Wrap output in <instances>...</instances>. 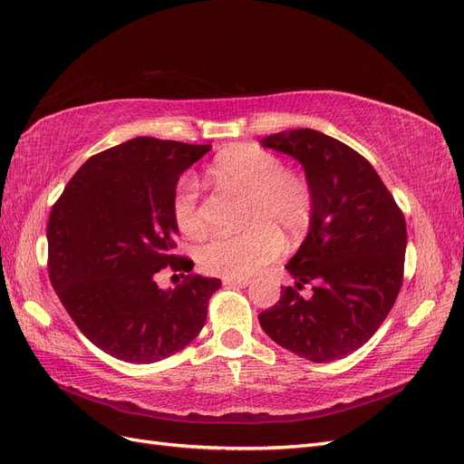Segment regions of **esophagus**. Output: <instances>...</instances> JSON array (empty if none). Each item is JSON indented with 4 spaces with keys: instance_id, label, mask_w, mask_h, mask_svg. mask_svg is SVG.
Returning a JSON list of instances; mask_svg holds the SVG:
<instances>
[{
    "instance_id": "34e87169",
    "label": "esophagus",
    "mask_w": 464,
    "mask_h": 464,
    "mask_svg": "<svg viewBox=\"0 0 464 464\" xmlns=\"http://www.w3.org/2000/svg\"><path fill=\"white\" fill-rule=\"evenodd\" d=\"M224 286H240V288H246L249 285L247 278H224L222 280Z\"/></svg>"
}]
</instances>
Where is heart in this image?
<instances>
[{
    "instance_id": "1",
    "label": "heart",
    "mask_w": 464,
    "mask_h": 464,
    "mask_svg": "<svg viewBox=\"0 0 464 464\" xmlns=\"http://www.w3.org/2000/svg\"><path fill=\"white\" fill-rule=\"evenodd\" d=\"M210 176L220 186L247 195L244 222L249 227L232 236H215L198 251L201 269L208 275L242 278L257 273L280 254V236L300 237L312 220V191L300 176L288 174L283 160L254 145L220 152ZM198 184L184 178L176 191L172 213L186 236L203 232Z\"/></svg>"
}]
</instances>
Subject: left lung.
Returning a JSON list of instances; mask_svg holds the SVG:
<instances>
[{"label": "left lung", "instance_id": "left-lung-1", "mask_svg": "<svg viewBox=\"0 0 464 464\" xmlns=\"http://www.w3.org/2000/svg\"><path fill=\"white\" fill-rule=\"evenodd\" d=\"M261 147L302 164L312 191V220L286 265L288 286L259 314L263 331L290 353L317 363L366 344L385 321L402 283L406 222L373 166L348 145L315 130L261 139Z\"/></svg>", "mask_w": 464, "mask_h": 464}]
</instances>
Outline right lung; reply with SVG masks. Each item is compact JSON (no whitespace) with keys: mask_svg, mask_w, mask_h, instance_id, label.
<instances>
[{"mask_svg":"<svg viewBox=\"0 0 464 464\" xmlns=\"http://www.w3.org/2000/svg\"><path fill=\"white\" fill-rule=\"evenodd\" d=\"M210 145L135 137L98 152L69 179L48 220V271L67 314L106 354L152 363L186 348L205 325L218 278L160 288L174 254L176 186Z\"/></svg>","mask_w":464,"mask_h":464,"instance_id":"add662e5","label":"right lung"}]
</instances>
